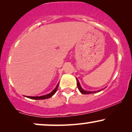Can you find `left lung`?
I'll return each instance as SVG.
<instances>
[{
    "label": "left lung",
    "mask_w": 132,
    "mask_h": 132,
    "mask_svg": "<svg viewBox=\"0 0 132 132\" xmlns=\"http://www.w3.org/2000/svg\"><path fill=\"white\" fill-rule=\"evenodd\" d=\"M76 80H77V86H78V87L79 89V91L81 92L82 94H91V93H94V92H90V91H86V90H83L82 89V87H81V85H80L79 84V82L78 80V79L76 78ZM100 91V90H99Z\"/></svg>",
    "instance_id": "obj_1"
}]
</instances>
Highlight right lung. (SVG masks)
<instances>
[{
	"instance_id": "1",
	"label": "right lung",
	"mask_w": 132,
	"mask_h": 132,
	"mask_svg": "<svg viewBox=\"0 0 132 132\" xmlns=\"http://www.w3.org/2000/svg\"><path fill=\"white\" fill-rule=\"evenodd\" d=\"M57 87H58V84H57L56 88L53 90L51 93L45 95H42V96H40V97H38V96H26L27 97L30 98V99H35V100H43V99H48V98H50L51 97H52L54 94L56 93V92L57 91Z\"/></svg>"
}]
</instances>
